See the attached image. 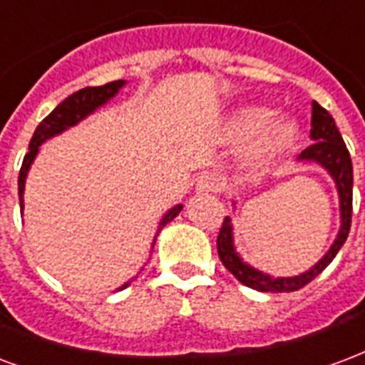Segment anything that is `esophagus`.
I'll use <instances>...</instances> for the list:
<instances>
[{
	"mask_svg": "<svg viewBox=\"0 0 365 365\" xmlns=\"http://www.w3.org/2000/svg\"><path fill=\"white\" fill-rule=\"evenodd\" d=\"M196 190L198 192H219L221 190V179H219L217 175H213V173H205L198 179L196 182Z\"/></svg>",
	"mask_w": 365,
	"mask_h": 365,
	"instance_id": "esophagus-1",
	"label": "esophagus"
}]
</instances>
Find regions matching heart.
<instances>
[{"mask_svg": "<svg viewBox=\"0 0 365 365\" xmlns=\"http://www.w3.org/2000/svg\"><path fill=\"white\" fill-rule=\"evenodd\" d=\"M271 115L273 113L265 108H245L235 115L231 123V134L237 140L246 142L259 136L256 148L259 160L279 155L297 140V125L287 119L271 120Z\"/></svg>", "mask_w": 365, "mask_h": 365, "instance_id": "1", "label": "heart"}]
</instances>
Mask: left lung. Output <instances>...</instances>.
Here are the masks:
<instances>
[{
  "instance_id": "obj_1",
  "label": "left lung",
  "mask_w": 365,
  "mask_h": 365,
  "mask_svg": "<svg viewBox=\"0 0 365 365\" xmlns=\"http://www.w3.org/2000/svg\"><path fill=\"white\" fill-rule=\"evenodd\" d=\"M309 138L314 140V144L306 148L298 155V160L316 161L322 167H325L329 175L333 177L336 190H339V202H341V229H339V235H336L333 246L312 269L297 277H277V279H273V277L254 269L240 259V256L235 250V245H232L231 219L225 217L217 237L219 257H221L225 267L231 271L240 283L254 290H259V292H292V290L306 287L333 262V257L336 256V252L341 250V246L344 245V240L350 232V223H352V160H350L346 144L342 140L339 128H336L335 119L317 101H312Z\"/></svg>"
}]
</instances>
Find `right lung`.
<instances>
[{
	"mask_svg": "<svg viewBox=\"0 0 365 365\" xmlns=\"http://www.w3.org/2000/svg\"><path fill=\"white\" fill-rule=\"evenodd\" d=\"M123 86H125V81H113L108 82V84H103V86H88V88L78 90L75 94H71L68 98H65V100H63L61 103H59V106H57V108L38 125L36 130H34V136H32V140H30L29 144V153L24 155L23 167H21V173H19V200H21V210L24 207L23 194L26 173H29L32 161L36 158L38 148L42 146L48 138L63 133V130H67L68 127H75L78 120H82L84 117H88L90 113H94L96 109L101 108L103 103H108ZM180 210H182V205L180 204L171 207L160 221V229H158V232H160L169 221H173V219L177 217L180 213ZM153 242H155V238H153ZM127 287L128 283H125L119 290L127 289Z\"/></svg>",
	"mask_w": 365,
	"mask_h": 365,
	"instance_id": "right-lung-1",
	"label": "right lung"
}]
</instances>
